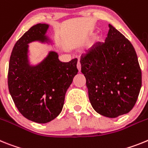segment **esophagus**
<instances>
[{
    "mask_svg": "<svg viewBox=\"0 0 148 148\" xmlns=\"http://www.w3.org/2000/svg\"><path fill=\"white\" fill-rule=\"evenodd\" d=\"M77 67L78 71H81V64H80V62H77Z\"/></svg>",
    "mask_w": 148,
    "mask_h": 148,
    "instance_id": "1",
    "label": "esophagus"
}]
</instances>
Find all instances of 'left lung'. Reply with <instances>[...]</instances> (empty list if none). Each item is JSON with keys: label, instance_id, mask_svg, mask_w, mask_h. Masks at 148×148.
Wrapping results in <instances>:
<instances>
[{"label": "left lung", "instance_id": "8db88e82", "mask_svg": "<svg viewBox=\"0 0 148 148\" xmlns=\"http://www.w3.org/2000/svg\"><path fill=\"white\" fill-rule=\"evenodd\" d=\"M104 43L80 58L88 97L100 115L117 118L136 104L142 87V71L133 45L111 24Z\"/></svg>", "mask_w": 148, "mask_h": 148}]
</instances>
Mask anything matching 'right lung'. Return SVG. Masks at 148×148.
<instances>
[{
    "label": "right lung",
    "instance_id": "right-lung-1",
    "mask_svg": "<svg viewBox=\"0 0 148 148\" xmlns=\"http://www.w3.org/2000/svg\"><path fill=\"white\" fill-rule=\"evenodd\" d=\"M48 27V24H38L29 28L15 43L9 63V91L15 106L28 120L40 124L60 115L66 91L78 72L77 59L62 62L54 51L38 65H29L28 44L50 42L45 36Z\"/></svg>",
    "mask_w": 148,
    "mask_h": 148
}]
</instances>
